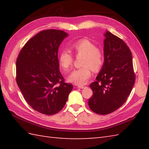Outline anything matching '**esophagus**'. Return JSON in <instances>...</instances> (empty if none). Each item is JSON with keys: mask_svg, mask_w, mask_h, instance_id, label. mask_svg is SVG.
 Segmentation results:
<instances>
[{"mask_svg": "<svg viewBox=\"0 0 149 149\" xmlns=\"http://www.w3.org/2000/svg\"><path fill=\"white\" fill-rule=\"evenodd\" d=\"M85 87V86H83V85H77V88H84Z\"/></svg>", "mask_w": 149, "mask_h": 149, "instance_id": "esophagus-1", "label": "esophagus"}]
</instances>
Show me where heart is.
Listing matches in <instances>:
<instances>
[{
	"label": "heart",
	"mask_w": 149,
	"mask_h": 149,
	"mask_svg": "<svg viewBox=\"0 0 149 149\" xmlns=\"http://www.w3.org/2000/svg\"><path fill=\"white\" fill-rule=\"evenodd\" d=\"M72 49L77 55L83 56L81 62L83 67L73 71L68 75V81L75 84H84L91 77V69L97 72L102 67L104 63L102 51L88 39L77 41L72 45ZM58 61L63 70L67 71L72 65V56L68 50H63L59 54Z\"/></svg>",
	"instance_id": "obj_1"
}]
</instances>
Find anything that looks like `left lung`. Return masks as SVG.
Wrapping results in <instances>:
<instances>
[{"instance_id": "obj_1", "label": "left lung", "mask_w": 149, "mask_h": 149, "mask_svg": "<svg viewBox=\"0 0 149 149\" xmlns=\"http://www.w3.org/2000/svg\"><path fill=\"white\" fill-rule=\"evenodd\" d=\"M104 36V64L96 81L90 85L93 96L88 100L91 110L99 115H107L121 107L135 81L130 49L109 31H106Z\"/></svg>"}]
</instances>
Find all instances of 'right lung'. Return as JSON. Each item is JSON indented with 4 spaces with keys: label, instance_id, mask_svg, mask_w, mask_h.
<instances>
[{
    "label": "right lung",
    "instance_id": "add662e5",
    "mask_svg": "<svg viewBox=\"0 0 149 149\" xmlns=\"http://www.w3.org/2000/svg\"><path fill=\"white\" fill-rule=\"evenodd\" d=\"M68 36L57 29L41 31L26 43L17 60L18 86L29 105L44 115L60 111L73 89L64 82L58 58L60 44Z\"/></svg>",
    "mask_w": 149,
    "mask_h": 149
}]
</instances>
